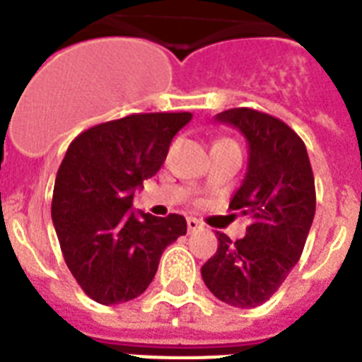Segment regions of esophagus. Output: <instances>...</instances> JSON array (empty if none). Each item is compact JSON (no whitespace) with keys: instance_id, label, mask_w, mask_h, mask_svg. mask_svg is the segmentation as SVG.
<instances>
[{"instance_id":"1","label":"esophagus","mask_w":362,"mask_h":362,"mask_svg":"<svg viewBox=\"0 0 362 362\" xmlns=\"http://www.w3.org/2000/svg\"><path fill=\"white\" fill-rule=\"evenodd\" d=\"M187 228H189V232L200 230L202 223L198 219H194V217H189V219H187Z\"/></svg>"}]
</instances>
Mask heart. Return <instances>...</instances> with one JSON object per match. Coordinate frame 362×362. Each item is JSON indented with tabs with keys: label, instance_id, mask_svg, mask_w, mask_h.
<instances>
[{
	"label": "heart",
	"instance_id": "b5f03b06",
	"mask_svg": "<svg viewBox=\"0 0 362 362\" xmlns=\"http://www.w3.org/2000/svg\"><path fill=\"white\" fill-rule=\"evenodd\" d=\"M219 141H226V139H219Z\"/></svg>",
	"mask_w": 362,
	"mask_h": 362
}]
</instances>
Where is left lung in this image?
<instances>
[{"label":"left lung","mask_w":362,"mask_h":362,"mask_svg":"<svg viewBox=\"0 0 362 362\" xmlns=\"http://www.w3.org/2000/svg\"><path fill=\"white\" fill-rule=\"evenodd\" d=\"M215 120L247 139V173L230 209L249 215L251 225L236 242L217 232L219 247L202 266V277L228 306L255 308L276 293L300 259L315 215L312 164L298 134L272 115L234 107Z\"/></svg>","instance_id":"1"}]
</instances>
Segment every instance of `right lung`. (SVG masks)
<instances>
[{
	"mask_svg": "<svg viewBox=\"0 0 362 362\" xmlns=\"http://www.w3.org/2000/svg\"><path fill=\"white\" fill-rule=\"evenodd\" d=\"M190 113H134L75 137L52 194V223L67 268L92 300L111 306L153 281L164 249L187 234L183 215L134 213L136 189L166 160Z\"/></svg>",
	"mask_w": 362,
	"mask_h": 362,
	"instance_id": "1",
	"label": "right lung"
}]
</instances>
